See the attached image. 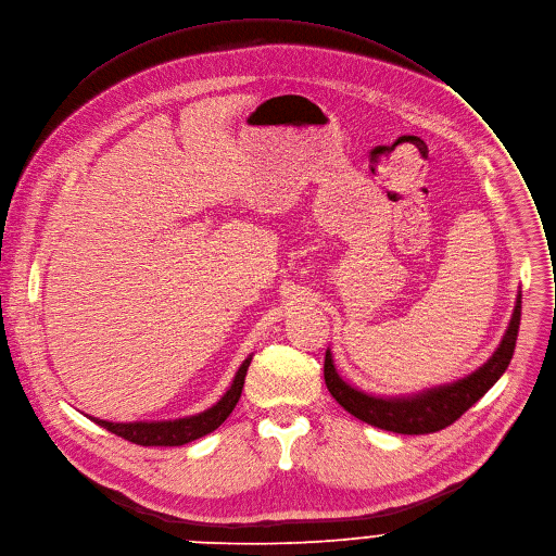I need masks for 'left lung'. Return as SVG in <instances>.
<instances>
[{"label": "left lung", "mask_w": 556, "mask_h": 556, "mask_svg": "<svg viewBox=\"0 0 556 556\" xmlns=\"http://www.w3.org/2000/svg\"><path fill=\"white\" fill-rule=\"evenodd\" d=\"M521 324V292L517 294V304L513 311V319L508 324L494 355L477 368L472 375L452 381L445 386H437L408 396H375L355 386L343 381L334 368L332 352L326 350L324 377L330 394L337 399L339 406L375 428L399 432V434H428L443 430L445 426L457 421L468 408L498 381L506 372L513 355Z\"/></svg>", "instance_id": "obj_1"}]
</instances>
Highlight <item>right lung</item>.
I'll list each match as a JSON object with an SVG mask.
<instances>
[{
	"mask_svg": "<svg viewBox=\"0 0 556 556\" xmlns=\"http://www.w3.org/2000/svg\"><path fill=\"white\" fill-rule=\"evenodd\" d=\"M250 362H252V355L239 366L226 394L215 403L213 408L199 413V415L173 419V421H132V424H113V421H104L97 417H90V419L97 426H102L109 432H113L126 441H132L137 445H184V443H190L194 439H201V437L211 434L213 430H217L228 419V415L235 410L237 401L241 396V390H243V379H245Z\"/></svg>",
	"mask_w": 556,
	"mask_h": 556,
	"instance_id": "right-lung-1",
	"label": "right lung"
}]
</instances>
